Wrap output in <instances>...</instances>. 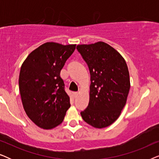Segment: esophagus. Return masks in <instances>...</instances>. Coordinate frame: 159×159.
Wrapping results in <instances>:
<instances>
[{
	"instance_id": "esophagus-1",
	"label": "esophagus",
	"mask_w": 159,
	"mask_h": 159,
	"mask_svg": "<svg viewBox=\"0 0 159 159\" xmlns=\"http://www.w3.org/2000/svg\"><path fill=\"white\" fill-rule=\"evenodd\" d=\"M78 94H79V93H77V92L74 93V96H75V98H76L78 95Z\"/></svg>"
}]
</instances>
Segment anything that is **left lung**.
<instances>
[{"label":"left lung","instance_id":"1","mask_svg":"<svg viewBox=\"0 0 159 159\" xmlns=\"http://www.w3.org/2000/svg\"><path fill=\"white\" fill-rule=\"evenodd\" d=\"M77 51L90 74V100L80 113L83 120L95 128L114 122L125 107L130 88L126 61L116 50L104 42L78 45Z\"/></svg>","mask_w":159,"mask_h":159}]
</instances>
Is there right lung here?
<instances>
[{"label":"right lung","instance_id":"1","mask_svg":"<svg viewBox=\"0 0 159 159\" xmlns=\"http://www.w3.org/2000/svg\"><path fill=\"white\" fill-rule=\"evenodd\" d=\"M75 48V44L45 43L31 52L21 65L19 86L22 105L39 127H57L70 107L60 72Z\"/></svg>","mask_w":159,"mask_h":159}]
</instances>
